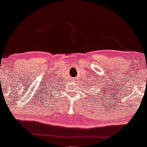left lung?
Here are the masks:
<instances>
[{
	"label": "left lung",
	"mask_w": 147,
	"mask_h": 147,
	"mask_svg": "<svg viewBox=\"0 0 147 147\" xmlns=\"http://www.w3.org/2000/svg\"><path fill=\"white\" fill-rule=\"evenodd\" d=\"M93 85H94V84H93ZM96 89H97V91H98V92H97V93H97V96H99V94H100V96H101V95H102V93H104V95L105 94V92H104V90H103V89H104V88H103L102 90L101 89V88H100V90H98V89H99V88H98V85H97V87H96ZM100 90L101 91V92L100 91ZM100 93H101V94H100ZM96 93H95V94H96ZM92 96H93V94H92ZM101 97H102V96H101Z\"/></svg>",
	"instance_id": "8db88e82"
}]
</instances>
